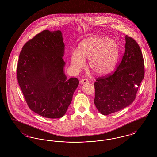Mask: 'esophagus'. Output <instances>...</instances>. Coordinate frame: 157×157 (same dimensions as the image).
<instances>
[{
	"instance_id": "obj_1",
	"label": "esophagus",
	"mask_w": 157,
	"mask_h": 157,
	"mask_svg": "<svg viewBox=\"0 0 157 157\" xmlns=\"http://www.w3.org/2000/svg\"><path fill=\"white\" fill-rule=\"evenodd\" d=\"M80 83H81V84H82V85H84V84H85V83H89V81L87 80V79H82V80L81 81Z\"/></svg>"
}]
</instances>
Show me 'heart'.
<instances>
[{"instance_id": "obj_1", "label": "heart", "mask_w": 157, "mask_h": 157, "mask_svg": "<svg viewBox=\"0 0 157 157\" xmlns=\"http://www.w3.org/2000/svg\"><path fill=\"white\" fill-rule=\"evenodd\" d=\"M120 54L117 43L111 39L93 36L82 40L78 51H72L71 63L73 70L79 72L89 60V67L96 75L103 76L111 73L118 63Z\"/></svg>"}]
</instances>
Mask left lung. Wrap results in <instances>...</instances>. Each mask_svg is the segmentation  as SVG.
<instances>
[{"mask_svg": "<svg viewBox=\"0 0 157 157\" xmlns=\"http://www.w3.org/2000/svg\"><path fill=\"white\" fill-rule=\"evenodd\" d=\"M125 42L124 55L115 72L98 78L94 83V104L102 115L119 111L131 104L144 78V62L139 45L127 35Z\"/></svg>", "mask_w": 157, "mask_h": 157, "instance_id": "left-lung-1", "label": "left lung"}]
</instances>
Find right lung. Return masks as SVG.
Listing matches in <instances>:
<instances>
[{"instance_id": "right-lung-1", "label": "right lung", "mask_w": 157, "mask_h": 157, "mask_svg": "<svg viewBox=\"0 0 157 157\" xmlns=\"http://www.w3.org/2000/svg\"><path fill=\"white\" fill-rule=\"evenodd\" d=\"M62 32L45 30L23 46L17 67L19 85L30 109L48 118H59L67 112L79 85L67 79Z\"/></svg>"}]
</instances>
